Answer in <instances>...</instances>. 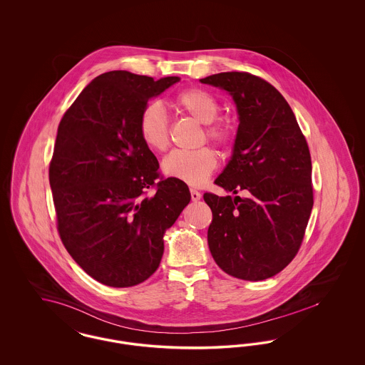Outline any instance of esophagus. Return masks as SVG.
<instances>
[{
    "mask_svg": "<svg viewBox=\"0 0 365 365\" xmlns=\"http://www.w3.org/2000/svg\"><path fill=\"white\" fill-rule=\"evenodd\" d=\"M190 194L192 201H200V200H201V192H200V191H197L195 189H191Z\"/></svg>",
    "mask_w": 365,
    "mask_h": 365,
    "instance_id": "1",
    "label": "esophagus"
}]
</instances>
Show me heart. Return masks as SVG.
<instances>
[{
    "mask_svg": "<svg viewBox=\"0 0 365 365\" xmlns=\"http://www.w3.org/2000/svg\"><path fill=\"white\" fill-rule=\"evenodd\" d=\"M173 104L183 115L205 124L201 137L202 142L208 139L222 149H227L232 143V128L228 123L216 119L220 106L207 90L198 87L186 88L175 96ZM138 133L143 145L150 150H167L171 139L170 123L161 105L150 103L142 109L139 115ZM216 167L217 156L207 146L195 150H174L161 164L164 174L190 186L204 185Z\"/></svg>",
    "mask_w": 365,
    "mask_h": 365,
    "instance_id": "heart-1",
    "label": "heart"
}]
</instances>
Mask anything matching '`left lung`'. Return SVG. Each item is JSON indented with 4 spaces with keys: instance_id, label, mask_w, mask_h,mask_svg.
Segmentation results:
<instances>
[{
    "instance_id": "8db88e82",
    "label": "left lung",
    "mask_w": 365,
    "mask_h": 365,
    "mask_svg": "<svg viewBox=\"0 0 365 365\" xmlns=\"http://www.w3.org/2000/svg\"><path fill=\"white\" fill-rule=\"evenodd\" d=\"M202 83L228 91L240 115L234 152L215 183L247 197L205 192L209 250L228 275L264 280L298 253L313 207L311 153L294 113L275 87L249 72H220Z\"/></svg>"
}]
</instances>
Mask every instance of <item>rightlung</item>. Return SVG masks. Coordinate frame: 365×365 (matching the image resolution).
I'll return each mask as SVG.
<instances>
[{
  "mask_svg": "<svg viewBox=\"0 0 365 365\" xmlns=\"http://www.w3.org/2000/svg\"><path fill=\"white\" fill-rule=\"evenodd\" d=\"M180 79L110 71L87 85L58 124L49 182L57 230L71 257L100 283L131 287L156 272L164 232L190 202L143 145L139 115ZM155 194L149 197L147 189Z\"/></svg>",
  "mask_w": 365,
  "mask_h": 365,
  "instance_id": "obj_1",
  "label": "right lung"
}]
</instances>
